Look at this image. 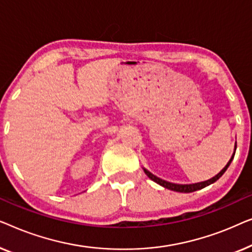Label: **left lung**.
<instances>
[{"label": "left lung", "instance_id": "8db88e82", "mask_svg": "<svg viewBox=\"0 0 252 252\" xmlns=\"http://www.w3.org/2000/svg\"><path fill=\"white\" fill-rule=\"evenodd\" d=\"M235 151H236V144H235V146H234V153L232 155V158H229V161L227 162V164H226L224 168L220 170V172H218L217 175H216L215 177H212V178H210V179L204 180V182L195 183V184H175V183H170V182H166V180H163L161 178H158V177H157L155 175H153V173H152V172L148 171L147 169H145V168H143V169H144V172L146 173L148 178L152 179V180H153V182H155L157 184H158V185H161L162 187H164V189L175 190V192H179V193H192V192H195V190L204 189V187H207L209 185H211V184H214L215 182H217V180L220 178L222 175H224L225 171H226V170H227V168L229 166V164H231V162L233 161V158H234V155H235Z\"/></svg>", "mask_w": 252, "mask_h": 252}]
</instances>
